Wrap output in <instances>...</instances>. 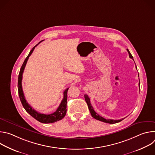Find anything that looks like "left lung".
I'll return each mask as SVG.
<instances>
[{"label": "left lung", "instance_id": "1", "mask_svg": "<svg viewBox=\"0 0 155 155\" xmlns=\"http://www.w3.org/2000/svg\"><path fill=\"white\" fill-rule=\"evenodd\" d=\"M127 51L129 53V58L133 59V57H132V54H130V51H129V50L127 49ZM134 60V59H133ZM137 68V67H136ZM139 87H140V80H139ZM84 99H85V101L87 103V107H88V108H89L90 110V112L91 113V116L95 118L96 120H99L101 121H102V122H104V123H109V124H115V123H118V122H120L124 118H122V119H120V120H107L103 117H102L101 116H100L98 114H97L95 111L94 110L93 108V107H92L91 104V102H90V97H88L87 95L86 94H84Z\"/></svg>", "mask_w": 155, "mask_h": 155}]
</instances>
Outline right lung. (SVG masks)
Wrapping results in <instances>:
<instances>
[{"instance_id":"right-lung-1","label":"right lung","mask_w":155,"mask_h":155,"mask_svg":"<svg viewBox=\"0 0 155 155\" xmlns=\"http://www.w3.org/2000/svg\"><path fill=\"white\" fill-rule=\"evenodd\" d=\"M42 41H40L38 44H37V45L34 47H33V48L31 50L28 56L26 57L23 65H22V66H21V68L20 69L19 74L18 75V94H19V99H20L22 105H23V107L26 110V111L29 115H31L33 118H34L35 120H37V121H38L40 123H54V122H56L58 121L62 120L65 117L66 112H67V109H66V107H67V99H68L67 94H68V91L69 90V87L67 88V89H66L64 91L63 99H62L59 106L57 108V110L54 113L51 114H40V113L37 112L36 110H35L34 108H32V107L26 101L25 95H24V93H23V88H22V78H23V74L25 68L26 67L27 61H28L29 56L32 53L35 47H37L38 44Z\"/></svg>"}]
</instances>
